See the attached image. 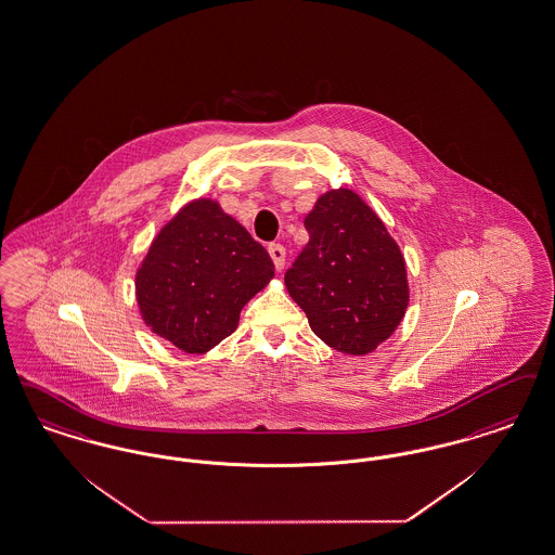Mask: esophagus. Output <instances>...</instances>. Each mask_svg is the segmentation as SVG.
I'll return each mask as SVG.
<instances>
[{
  "label": "esophagus",
  "instance_id": "34e87169",
  "mask_svg": "<svg viewBox=\"0 0 555 555\" xmlns=\"http://www.w3.org/2000/svg\"><path fill=\"white\" fill-rule=\"evenodd\" d=\"M268 254H270L276 270H283V267H285V247L279 244H270L268 245Z\"/></svg>",
  "mask_w": 555,
  "mask_h": 555
}]
</instances>
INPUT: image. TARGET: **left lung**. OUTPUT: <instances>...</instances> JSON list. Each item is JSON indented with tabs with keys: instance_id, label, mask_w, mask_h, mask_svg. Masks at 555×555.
Segmentation results:
<instances>
[{
	"instance_id": "obj_1",
	"label": "left lung",
	"mask_w": 555,
	"mask_h": 555,
	"mask_svg": "<svg viewBox=\"0 0 555 555\" xmlns=\"http://www.w3.org/2000/svg\"><path fill=\"white\" fill-rule=\"evenodd\" d=\"M310 242L285 285L310 328L334 351L367 356L409 306L404 256L376 210L349 188L328 190L306 217Z\"/></svg>"
}]
</instances>
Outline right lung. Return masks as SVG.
<instances>
[{"label":"right lung","mask_w":555,"mask_h":555,"mask_svg":"<svg viewBox=\"0 0 555 555\" xmlns=\"http://www.w3.org/2000/svg\"><path fill=\"white\" fill-rule=\"evenodd\" d=\"M274 279V264L244 224L212 198L190 199L160 227L135 270L144 324L190 356L235 333L245 304Z\"/></svg>","instance_id":"obj_1"}]
</instances>
